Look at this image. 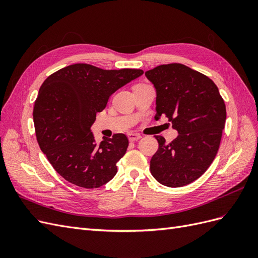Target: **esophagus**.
Masks as SVG:
<instances>
[{"instance_id": "34e87169", "label": "esophagus", "mask_w": 258, "mask_h": 258, "mask_svg": "<svg viewBox=\"0 0 258 258\" xmlns=\"http://www.w3.org/2000/svg\"><path fill=\"white\" fill-rule=\"evenodd\" d=\"M128 138H129L131 142H135V141H138V140L141 139L142 137H141V135H139V134H129Z\"/></svg>"}]
</instances>
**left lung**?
<instances>
[{
  "instance_id": "8db88e82",
  "label": "left lung",
  "mask_w": 258,
  "mask_h": 258,
  "mask_svg": "<svg viewBox=\"0 0 258 258\" xmlns=\"http://www.w3.org/2000/svg\"><path fill=\"white\" fill-rule=\"evenodd\" d=\"M156 89L155 119L166 116L178 136L159 147L151 172L168 187L196 181L214 160L226 121V106L212 80L181 63L161 64L145 72Z\"/></svg>"
}]
</instances>
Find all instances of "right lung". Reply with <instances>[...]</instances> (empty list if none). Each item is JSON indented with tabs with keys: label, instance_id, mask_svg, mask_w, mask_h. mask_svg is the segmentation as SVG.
Returning <instances> with one entry per match:
<instances>
[{
	"label": "right lung",
	"instance_id": "add662e5",
	"mask_svg": "<svg viewBox=\"0 0 258 258\" xmlns=\"http://www.w3.org/2000/svg\"><path fill=\"white\" fill-rule=\"evenodd\" d=\"M143 73L75 63L42 84L33 110L36 139L53 169L68 182L98 188L115 176L128 138L116 134L97 143L90 128L113 93Z\"/></svg>",
	"mask_w": 258,
	"mask_h": 258
}]
</instances>
